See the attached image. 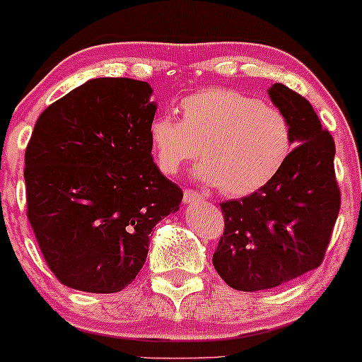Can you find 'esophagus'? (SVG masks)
<instances>
[{
  "label": "esophagus",
  "instance_id": "obj_1",
  "mask_svg": "<svg viewBox=\"0 0 362 362\" xmlns=\"http://www.w3.org/2000/svg\"><path fill=\"white\" fill-rule=\"evenodd\" d=\"M204 197H202V194L196 192V190H190L187 189L184 192V202L185 204H192V202H197V201H202Z\"/></svg>",
  "mask_w": 362,
  "mask_h": 362
}]
</instances>
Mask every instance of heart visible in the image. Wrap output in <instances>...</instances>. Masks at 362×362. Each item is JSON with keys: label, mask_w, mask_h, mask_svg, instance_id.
I'll list each match as a JSON object with an SVG mask.
<instances>
[{"label": "heart", "mask_w": 362, "mask_h": 362, "mask_svg": "<svg viewBox=\"0 0 362 362\" xmlns=\"http://www.w3.org/2000/svg\"><path fill=\"white\" fill-rule=\"evenodd\" d=\"M180 110L182 120L161 113L149 123L151 146L165 173H177L201 151L197 177L218 184L225 196L244 197L275 180L291 156V122L259 99L208 87L185 98Z\"/></svg>", "instance_id": "b5f03b06"}]
</instances>
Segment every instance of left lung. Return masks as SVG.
Masks as SVG:
<instances>
[{"instance_id": "left-lung-1", "label": "left lung", "mask_w": 362, "mask_h": 362, "mask_svg": "<svg viewBox=\"0 0 362 362\" xmlns=\"http://www.w3.org/2000/svg\"><path fill=\"white\" fill-rule=\"evenodd\" d=\"M268 96L292 129L291 156L264 189L221 206L225 233L213 264L235 291L273 288L316 269L340 209L335 142L300 94L273 84Z\"/></svg>"}]
</instances>
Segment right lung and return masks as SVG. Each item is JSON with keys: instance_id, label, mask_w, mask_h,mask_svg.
Here are the masks:
<instances>
[{"instance_id": "right-lung-1", "label": "right lung", "mask_w": 362, "mask_h": 362, "mask_svg": "<svg viewBox=\"0 0 362 362\" xmlns=\"http://www.w3.org/2000/svg\"><path fill=\"white\" fill-rule=\"evenodd\" d=\"M153 87L90 78L42 111L25 151L27 216L66 287L120 292L141 272L149 233L184 194L153 160Z\"/></svg>"}]
</instances>
